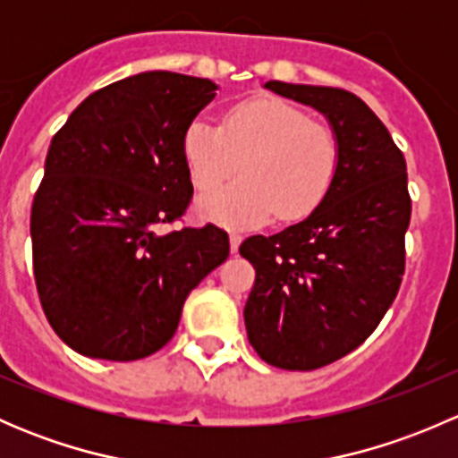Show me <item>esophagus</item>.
<instances>
[{
  "instance_id": "34e87169",
  "label": "esophagus",
  "mask_w": 458,
  "mask_h": 458,
  "mask_svg": "<svg viewBox=\"0 0 458 458\" xmlns=\"http://www.w3.org/2000/svg\"><path fill=\"white\" fill-rule=\"evenodd\" d=\"M239 246H242V234L233 233V234H230V250L237 252Z\"/></svg>"
}]
</instances>
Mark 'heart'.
I'll use <instances>...</instances> for the list:
<instances>
[{"label": "heart", "instance_id": "heart-1", "mask_svg": "<svg viewBox=\"0 0 458 458\" xmlns=\"http://www.w3.org/2000/svg\"><path fill=\"white\" fill-rule=\"evenodd\" d=\"M188 177L208 192L197 215L225 228H259L275 215L297 221L321 203L336 173L339 148L326 126L281 99H248L225 113L224 126L197 117L182 140Z\"/></svg>", "mask_w": 458, "mask_h": 458}]
</instances>
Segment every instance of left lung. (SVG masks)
<instances>
[{"instance_id":"1","label":"left lung","mask_w":458,"mask_h":458,"mask_svg":"<svg viewBox=\"0 0 458 458\" xmlns=\"http://www.w3.org/2000/svg\"><path fill=\"white\" fill-rule=\"evenodd\" d=\"M263 86L321 113L339 148L330 191L315 210L239 248L257 272L243 310L250 345L275 368L317 370L359 348L399 293L412 212L405 159L352 92Z\"/></svg>"}]
</instances>
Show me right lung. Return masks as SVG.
Returning a JSON list of instances; mask_svg holds the SVG:
<instances>
[{
  "label": "right lung",
  "mask_w": 458,
  "mask_h": 458,
  "mask_svg": "<svg viewBox=\"0 0 458 458\" xmlns=\"http://www.w3.org/2000/svg\"><path fill=\"white\" fill-rule=\"evenodd\" d=\"M201 77L148 71L86 97L53 137L30 210L46 318L75 352L150 357L173 339L191 290L228 259L215 225L161 233L186 212L188 123L216 97Z\"/></svg>",
  "instance_id": "right-lung-1"
}]
</instances>
